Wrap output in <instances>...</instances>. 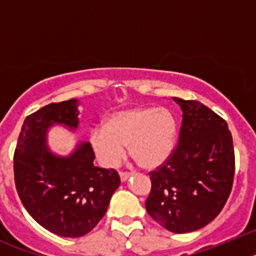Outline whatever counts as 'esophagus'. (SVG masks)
<instances>
[{"instance_id": "1", "label": "esophagus", "mask_w": 256, "mask_h": 256, "mask_svg": "<svg viewBox=\"0 0 256 256\" xmlns=\"http://www.w3.org/2000/svg\"><path fill=\"white\" fill-rule=\"evenodd\" d=\"M119 176H120L122 182H126V180L130 177V173H126V172H120V173H119Z\"/></svg>"}]
</instances>
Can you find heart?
<instances>
[{
    "instance_id": "b5f03b06",
    "label": "heart",
    "mask_w": 256,
    "mask_h": 256,
    "mask_svg": "<svg viewBox=\"0 0 256 256\" xmlns=\"http://www.w3.org/2000/svg\"><path fill=\"white\" fill-rule=\"evenodd\" d=\"M176 136L177 120L169 108L136 106L108 115L105 126L92 130L91 144L108 168L120 164L128 144L140 165L156 168L170 156Z\"/></svg>"
}]
</instances>
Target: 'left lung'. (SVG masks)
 <instances>
[{
	"instance_id": "obj_1",
	"label": "left lung",
	"mask_w": 256,
	"mask_h": 256,
	"mask_svg": "<svg viewBox=\"0 0 256 256\" xmlns=\"http://www.w3.org/2000/svg\"><path fill=\"white\" fill-rule=\"evenodd\" d=\"M182 110L178 146L164 165L151 172L146 210L174 234L209 224L232 190L234 151L224 119L198 101L173 97Z\"/></svg>"
}]
</instances>
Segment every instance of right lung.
Returning <instances> with one entry per match:
<instances>
[{"mask_svg":"<svg viewBox=\"0 0 256 256\" xmlns=\"http://www.w3.org/2000/svg\"><path fill=\"white\" fill-rule=\"evenodd\" d=\"M79 101L50 104L26 118L14 154L18 194L37 223L61 237H82L102 219L120 184L114 169L94 166L90 142H79L68 156L47 146L54 126L76 130Z\"/></svg>","mask_w":256,"mask_h":256,"instance_id":"right-lung-1","label":"right lung"}]
</instances>
